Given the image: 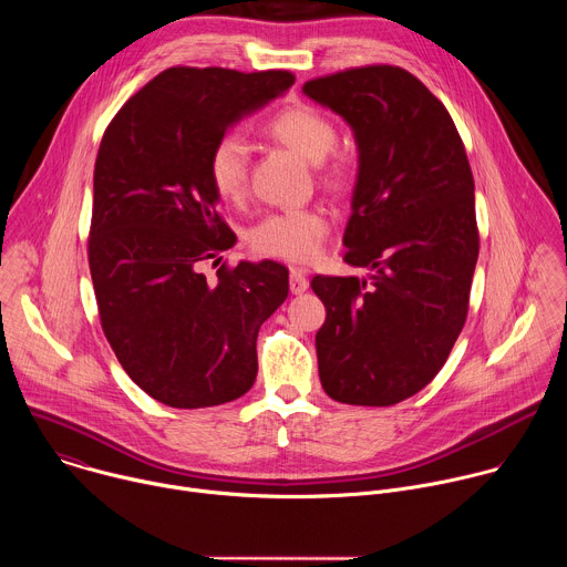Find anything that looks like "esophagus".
<instances>
[{"label": "esophagus", "instance_id": "esophagus-1", "mask_svg": "<svg viewBox=\"0 0 567 567\" xmlns=\"http://www.w3.org/2000/svg\"><path fill=\"white\" fill-rule=\"evenodd\" d=\"M307 287H309L307 274L302 269H291V274H289V289H291V293H302V291H307Z\"/></svg>", "mask_w": 567, "mask_h": 567}]
</instances>
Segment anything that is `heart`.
I'll return each mask as SVG.
<instances>
[{"mask_svg": "<svg viewBox=\"0 0 567 567\" xmlns=\"http://www.w3.org/2000/svg\"><path fill=\"white\" fill-rule=\"evenodd\" d=\"M267 134L282 145L298 152L302 158L320 166V182L330 188H346L350 184V166L341 156L326 161L339 143L334 121L313 105H291L278 112L267 123ZM208 177L215 193L235 202L247 190L249 179V147L239 136L219 138L208 156ZM330 230L328 217L316 208H289L271 213L249 230V247L269 258L289 262H311Z\"/></svg>", "mask_w": 567, "mask_h": 567, "instance_id": "obj_1", "label": "heart"}]
</instances>
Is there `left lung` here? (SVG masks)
<instances>
[{"instance_id": "8db88e82", "label": "left lung", "mask_w": 567, "mask_h": 567, "mask_svg": "<svg viewBox=\"0 0 567 567\" xmlns=\"http://www.w3.org/2000/svg\"><path fill=\"white\" fill-rule=\"evenodd\" d=\"M302 92L343 116L359 145L343 260L365 278L316 276L322 390L352 406H392L429 385L468 311L480 251L473 175L446 107L413 73L354 66Z\"/></svg>"}]
</instances>
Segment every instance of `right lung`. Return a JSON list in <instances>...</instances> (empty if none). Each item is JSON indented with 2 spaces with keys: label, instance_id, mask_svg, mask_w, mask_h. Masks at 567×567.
Instances as JSON below:
<instances>
[{
  "label": "right lung",
  "instance_id": "right-lung-1",
  "mask_svg": "<svg viewBox=\"0 0 567 567\" xmlns=\"http://www.w3.org/2000/svg\"><path fill=\"white\" fill-rule=\"evenodd\" d=\"M293 80L285 69L171 66L103 134L87 239L101 326L130 379L166 406H219L256 381L258 332L285 302L289 271L224 262L206 278L204 265L235 245L208 156Z\"/></svg>",
  "mask_w": 567,
  "mask_h": 567
}]
</instances>
